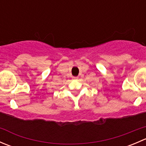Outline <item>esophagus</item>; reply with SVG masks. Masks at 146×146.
Returning <instances> with one entry per match:
<instances>
[{"mask_svg": "<svg viewBox=\"0 0 146 146\" xmlns=\"http://www.w3.org/2000/svg\"><path fill=\"white\" fill-rule=\"evenodd\" d=\"M73 79H75V80H78V77H73Z\"/></svg>", "mask_w": 146, "mask_h": 146, "instance_id": "1", "label": "esophagus"}]
</instances>
